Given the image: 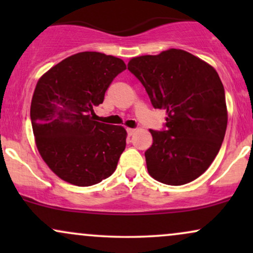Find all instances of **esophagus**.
<instances>
[{
	"label": "esophagus",
	"instance_id": "esophagus-1",
	"mask_svg": "<svg viewBox=\"0 0 253 253\" xmlns=\"http://www.w3.org/2000/svg\"><path fill=\"white\" fill-rule=\"evenodd\" d=\"M134 132H135V129H133V128H127V134H128L129 136L134 134Z\"/></svg>",
	"mask_w": 253,
	"mask_h": 253
}]
</instances>
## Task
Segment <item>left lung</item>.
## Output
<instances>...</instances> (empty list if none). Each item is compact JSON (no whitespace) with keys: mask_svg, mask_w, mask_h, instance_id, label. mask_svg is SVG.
Returning a JSON list of instances; mask_svg holds the SVG:
<instances>
[{"mask_svg":"<svg viewBox=\"0 0 253 253\" xmlns=\"http://www.w3.org/2000/svg\"><path fill=\"white\" fill-rule=\"evenodd\" d=\"M127 66L153 107L167 110V129H150L153 143L145 152L150 176L169 185L194 181L213 163L227 128L219 75L205 60L179 48L134 57Z\"/></svg>","mask_w":253,"mask_h":253,"instance_id":"1","label":"left lung"}]
</instances>
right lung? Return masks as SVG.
Returning <instances> with one entry per match:
<instances>
[{
  "label": "right lung",
  "mask_w": 253,
  "mask_h": 253,
  "mask_svg": "<svg viewBox=\"0 0 253 253\" xmlns=\"http://www.w3.org/2000/svg\"><path fill=\"white\" fill-rule=\"evenodd\" d=\"M125 69L120 58L86 51L63 59L38 81L31 102L37 149L63 181L89 187L117 169L127 132L95 121L94 108Z\"/></svg>",
  "instance_id": "1"
}]
</instances>
